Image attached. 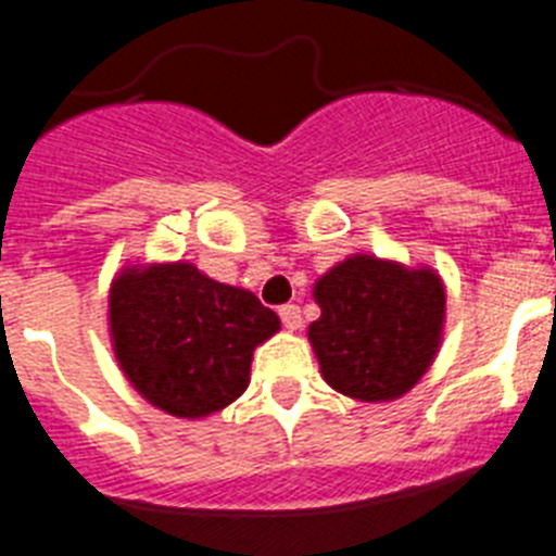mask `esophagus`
<instances>
[{
    "label": "esophagus",
    "instance_id": "obj_1",
    "mask_svg": "<svg viewBox=\"0 0 556 556\" xmlns=\"http://www.w3.org/2000/svg\"><path fill=\"white\" fill-rule=\"evenodd\" d=\"M278 314H281V323L287 331H298V328H301L303 317H301V308L298 306H292V303H289V306L278 308Z\"/></svg>",
    "mask_w": 556,
    "mask_h": 556
}]
</instances>
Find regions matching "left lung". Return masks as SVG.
<instances>
[{
	"instance_id": "obj_1",
	"label": "left lung",
	"mask_w": 556,
	"mask_h": 556,
	"mask_svg": "<svg viewBox=\"0 0 556 556\" xmlns=\"http://www.w3.org/2000/svg\"><path fill=\"white\" fill-rule=\"evenodd\" d=\"M308 342L331 390L387 404L429 372L445 331V283L426 264L353 253L314 281Z\"/></svg>"
}]
</instances>
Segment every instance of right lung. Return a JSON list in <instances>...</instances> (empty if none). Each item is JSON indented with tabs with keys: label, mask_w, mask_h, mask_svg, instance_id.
<instances>
[{
	"label": "right lung",
	"mask_w": 556,
	"mask_h": 556,
	"mask_svg": "<svg viewBox=\"0 0 556 556\" xmlns=\"http://www.w3.org/2000/svg\"><path fill=\"white\" fill-rule=\"evenodd\" d=\"M281 320L250 289L219 283L191 262H127L108 289L113 356L147 404L203 420L250 384L253 351Z\"/></svg>",
	"instance_id": "right-lung-1"
}]
</instances>
